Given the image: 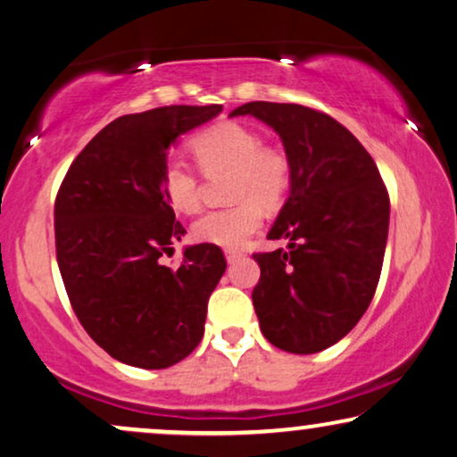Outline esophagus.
Returning a JSON list of instances; mask_svg holds the SVG:
<instances>
[{"mask_svg": "<svg viewBox=\"0 0 457 457\" xmlns=\"http://www.w3.org/2000/svg\"><path fill=\"white\" fill-rule=\"evenodd\" d=\"M224 255H227V262H230V264H233V262L243 258V252H241V249H227V252H224Z\"/></svg>", "mask_w": 457, "mask_h": 457, "instance_id": "1", "label": "esophagus"}]
</instances>
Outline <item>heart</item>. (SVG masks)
Masks as SVG:
<instances>
[{
    "label": "heart",
    "instance_id": "obj_1",
    "mask_svg": "<svg viewBox=\"0 0 457 457\" xmlns=\"http://www.w3.org/2000/svg\"><path fill=\"white\" fill-rule=\"evenodd\" d=\"M191 152L205 177L228 174L227 210L204 214L193 224V237L218 247H239L262 224V208L274 210L291 187V160L280 147L264 145L253 129L235 120L216 122L191 139ZM162 195L180 214H193L202 204V180L185 162L166 160L160 170Z\"/></svg>",
    "mask_w": 457,
    "mask_h": 457
}]
</instances>
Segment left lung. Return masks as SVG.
Listing matches in <instances>:
<instances>
[{
    "mask_svg": "<svg viewBox=\"0 0 457 457\" xmlns=\"http://www.w3.org/2000/svg\"><path fill=\"white\" fill-rule=\"evenodd\" d=\"M228 116L266 122L291 160L289 197L268 233L289 249L253 253L262 335L289 353L322 352L358 324L377 291L389 233L383 179L364 145L322 112L249 102Z\"/></svg>",
    "mask_w": 457,
    "mask_h": 457,
    "instance_id": "1",
    "label": "left lung"
}]
</instances>
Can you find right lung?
<instances>
[{
  "label": "right lung",
  "mask_w": 457,
  "mask_h": 457,
  "mask_svg": "<svg viewBox=\"0 0 457 457\" xmlns=\"http://www.w3.org/2000/svg\"><path fill=\"white\" fill-rule=\"evenodd\" d=\"M222 105H164L116 118L68 168L55 197V255L72 310L99 347L122 364L160 370L204 337L208 299L227 270L222 249L185 247L160 189L168 149Z\"/></svg>",
  "instance_id": "right-lung-1"
}]
</instances>
